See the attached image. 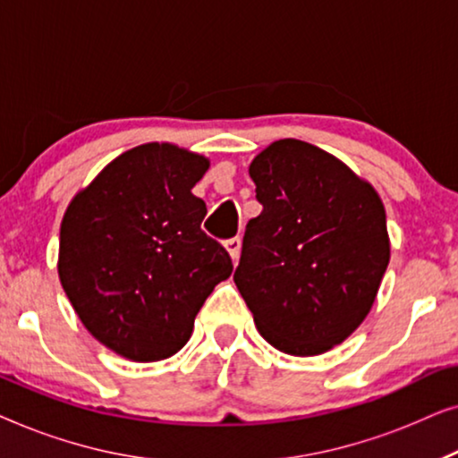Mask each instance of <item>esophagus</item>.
Segmentation results:
<instances>
[{"label":"esophagus","instance_id":"34e87169","mask_svg":"<svg viewBox=\"0 0 458 458\" xmlns=\"http://www.w3.org/2000/svg\"><path fill=\"white\" fill-rule=\"evenodd\" d=\"M225 248H227L231 260H233V262L240 260V254H242V240H240V237H231V240L225 242Z\"/></svg>","mask_w":458,"mask_h":458}]
</instances>
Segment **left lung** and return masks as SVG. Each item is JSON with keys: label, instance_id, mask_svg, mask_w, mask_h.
<instances>
[{"label": "left lung", "instance_id": "obj_1", "mask_svg": "<svg viewBox=\"0 0 458 458\" xmlns=\"http://www.w3.org/2000/svg\"><path fill=\"white\" fill-rule=\"evenodd\" d=\"M262 212L233 281L273 348L315 356L365 321L390 262L386 208L334 154L279 140L250 165Z\"/></svg>", "mask_w": 458, "mask_h": 458}]
</instances>
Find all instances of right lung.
<instances>
[{
	"label": "right lung",
	"instance_id": "1",
	"mask_svg": "<svg viewBox=\"0 0 458 458\" xmlns=\"http://www.w3.org/2000/svg\"><path fill=\"white\" fill-rule=\"evenodd\" d=\"M210 160L174 143L116 156L71 199L60 225L58 275L74 312L123 359L177 354L216 284L233 271L202 231L191 193Z\"/></svg>",
	"mask_w": 458,
	"mask_h": 458
}]
</instances>
